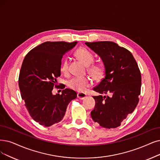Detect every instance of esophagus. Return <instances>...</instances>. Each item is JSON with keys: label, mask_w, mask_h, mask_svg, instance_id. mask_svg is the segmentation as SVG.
I'll return each instance as SVG.
<instances>
[{"label": "esophagus", "mask_w": 160, "mask_h": 160, "mask_svg": "<svg viewBox=\"0 0 160 160\" xmlns=\"http://www.w3.org/2000/svg\"><path fill=\"white\" fill-rule=\"evenodd\" d=\"M87 97V94L83 92H79L78 93V98L80 100H83Z\"/></svg>", "instance_id": "esophagus-1"}]
</instances>
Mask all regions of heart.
I'll list each match as a JSON object with an SVG mask.
<instances>
[{"label": "heart", "mask_w": 160, "mask_h": 160, "mask_svg": "<svg viewBox=\"0 0 160 160\" xmlns=\"http://www.w3.org/2000/svg\"><path fill=\"white\" fill-rule=\"evenodd\" d=\"M75 55L87 66V71L93 78L100 79L104 73V67L100 63H92L94 56L85 48H79L75 51ZM69 69L68 59H63L60 66V71L63 73H66ZM92 84V79L89 77H74L68 82V86L78 92H84L86 89Z\"/></svg>", "instance_id": "1"}]
</instances>
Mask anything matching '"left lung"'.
<instances>
[{
  "mask_svg": "<svg viewBox=\"0 0 160 160\" xmlns=\"http://www.w3.org/2000/svg\"><path fill=\"white\" fill-rule=\"evenodd\" d=\"M103 62L105 77L93 91L95 106L91 112L94 122L104 128H116L137 107L141 88V74L132 54L112 41L85 42ZM102 93H107L102 96Z\"/></svg>",
  "mask_w": 160,
  "mask_h": 160,
  "instance_id": "8db88e82",
  "label": "left lung"
}]
</instances>
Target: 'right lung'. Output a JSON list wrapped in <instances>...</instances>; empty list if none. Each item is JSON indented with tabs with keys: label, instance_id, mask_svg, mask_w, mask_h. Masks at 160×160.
I'll list each match as a JSON object with an SVG mask.
<instances>
[{
	"label": "right lung",
	"instance_id": "add662e5",
	"mask_svg": "<svg viewBox=\"0 0 160 160\" xmlns=\"http://www.w3.org/2000/svg\"><path fill=\"white\" fill-rule=\"evenodd\" d=\"M78 42H43L30 50L23 61L19 75V87L31 117L44 127L61 121L68 105L77 93L65 88L62 94H52L60 76L61 60Z\"/></svg>",
	"mask_w": 160,
	"mask_h": 160
}]
</instances>
